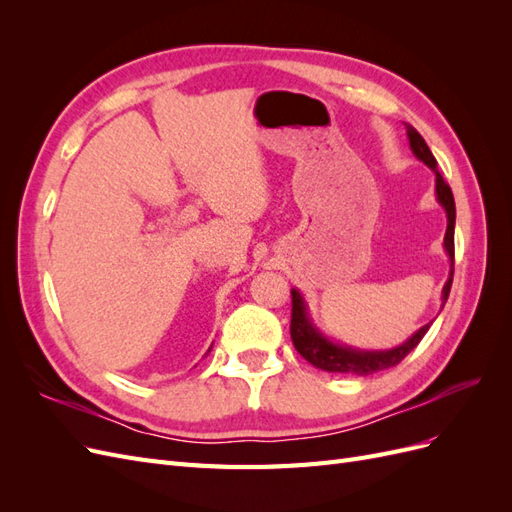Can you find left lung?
Segmentation results:
<instances>
[{
  "instance_id": "1",
  "label": "left lung",
  "mask_w": 512,
  "mask_h": 512,
  "mask_svg": "<svg viewBox=\"0 0 512 512\" xmlns=\"http://www.w3.org/2000/svg\"><path fill=\"white\" fill-rule=\"evenodd\" d=\"M406 132H408V141L410 149L414 156L425 162L433 173H436V196L438 203L446 211V235H444V250L451 258V275L442 288V307L448 299V292H451L453 286V262H455V198L451 192V185L444 181L438 170V162L433 158V153L429 151L425 138L418 134L412 126L406 123ZM292 294V316H290V337L292 344L297 348V352L303 356L305 361L312 363L314 367L322 371H331V374H354V376H369L376 374V371H384L389 367H395L401 363L406 356L418 346V342L425 337L429 331V324L418 329L408 342H404L397 348L391 350H356L350 346L342 344H333L329 337H324L314 324L309 320L307 314V305L301 297V292L297 288L290 290Z\"/></svg>"
}]
</instances>
